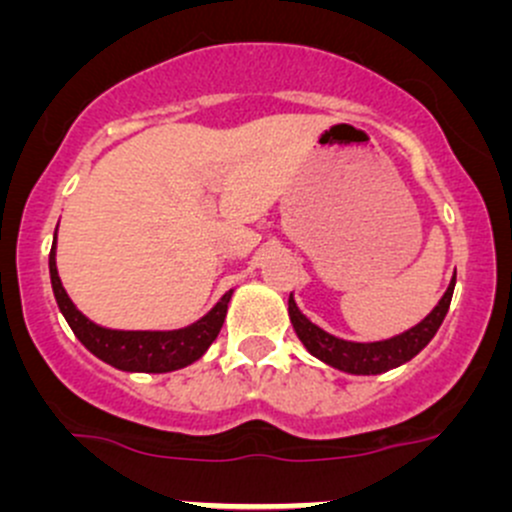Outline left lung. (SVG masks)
Segmentation results:
<instances>
[{
	"label": "left lung",
	"mask_w": 512,
	"mask_h": 512,
	"mask_svg": "<svg viewBox=\"0 0 512 512\" xmlns=\"http://www.w3.org/2000/svg\"><path fill=\"white\" fill-rule=\"evenodd\" d=\"M453 287H456V275H453L451 285L443 292V297L438 299L436 307L431 309V314H426L416 327L406 329V332L396 334V337L391 339H381V342H347V339H339L334 337V334L324 332L322 327L309 322V319L299 312L292 294H289L287 312L299 342L304 344V349H307L309 354L317 356L319 361H324V364L332 366V369L344 371V374H384V371L396 369V366L414 359V356L436 337L438 327L443 324L448 307H451Z\"/></svg>",
	"instance_id": "1"
}]
</instances>
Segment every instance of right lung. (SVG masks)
Returning <instances> with one entry per match:
<instances>
[{
	"mask_svg": "<svg viewBox=\"0 0 512 512\" xmlns=\"http://www.w3.org/2000/svg\"><path fill=\"white\" fill-rule=\"evenodd\" d=\"M49 275L56 304H59L61 314L69 322L76 339L106 364L121 371H141V374H168V371L183 369V366L198 361L223 329L227 304L232 297L230 289L205 317L183 329H168V332L136 329V332H128V329L101 327L76 309V304L71 302L64 285H61L59 270H56V232L49 252Z\"/></svg>",
	"mask_w": 512,
	"mask_h": 512,
	"instance_id": "obj_1",
	"label": "right lung"
}]
</instances>
